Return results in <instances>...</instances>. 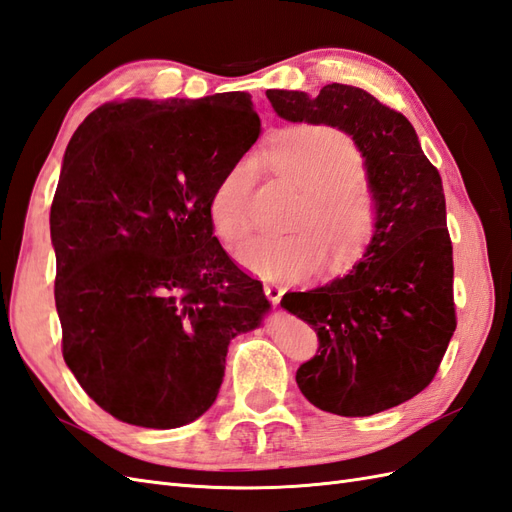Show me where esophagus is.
I'll list each match as a JSON object with an SVG mask.
<instances>
[{
	"mask_svg": "<svg viewBox=\"0 0 512 512\" xmlns=\"http://www.w3.org/2000/svg\"><path fill=\"white\" fill-rule=\"evenodd\" d=\"M283 292H285V290H283L281 285H277V283H266V285H264V294L268 296V300H270V303H274V305L279 303Z\"/></svg>",
	"mask_w": 512,
	"mask_h": 512,
	"instance_id": "1",
	"label": "esophagus"
}]
</instances>
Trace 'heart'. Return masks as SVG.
Instances as JSON below:
<instances>
[{"instance_id": "obj_1", "label": "heart", "mask_w": 512, "mask_h": 512, "mask_svg": "<svg viewBox=\"0 0 512 512\" xmlns=\"http://www.w3.org/2000/svg\"><path fill=\"white\" fill-rule=\"evenodd\" d=\"M268 160L281 175L307 194L300 227L294 235H259L238 251L240 266L266 281L309 279L324 272L335 253L350 266L368 253L376 238L378 207L370 181L361 177V151L344 131L326 125H298L272 140ZM255 164L235 162L209 196V220L227 246L248 233V190Z\"/></svg>"}]
</instances>
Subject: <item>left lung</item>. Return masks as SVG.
<instances>
[{"mask_svg":"<svg viewBox=\"0 0 512 512\" xmlns=\"http://www.w3.org/2000/svg\"><path fill=\"white\" fill-rule=\"evenodd\" d=\"M266 97L285 121L355 140L381 207L376 238L350 274L281 300L320 342L296 372L298 389L342 417L387 411L430 385L456 329L439 170L406 116L363 88L326 84L316 97L272 88Z\"/></svg>","mask_w":512,"mask_h":512,"instance_id":"left-lung-1","label":"left lung"}]
</instances>
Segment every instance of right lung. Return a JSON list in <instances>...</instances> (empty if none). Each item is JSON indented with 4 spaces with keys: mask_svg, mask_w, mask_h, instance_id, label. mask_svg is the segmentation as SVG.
I'll use <instances>...</instances> for the list:
<instances>
[{
    "mask_svg": "<svg viewBox=\"0 0 512 512\" xmlns=\"http://www.w3.org/2000/svg\"><path fill=\"white\" fill-rule=\"evenodd\" d=\"M259 131L240 90L112 101L75 129L49 214L62 357L121 422L168 430L201 417L229 342L270 309L209 220L214 186Z\"/></svg>",
    "mask_w": 512,
    "mask_h": 512,
    "instance_id": "1",
    "label": "right lung"
}]
</instances>
